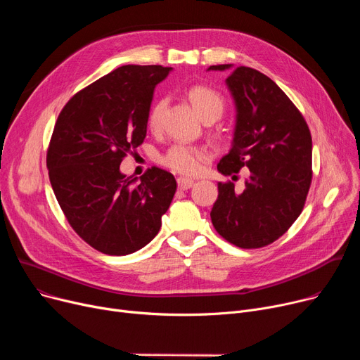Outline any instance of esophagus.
<instances>
[{
  "instance_id": "obj_1",
  "label": "esophagus",
  "mask_w": 360,
  "mask_h": 360,
  "mask_svg": "<svg viewBox=\"0 0 360 360\" xmlns=\"http://www.w3.org/2000/svg\"><path fill=\"white\" fill-rule=\"evenodd\" d=\"M178 188L182 191L185 190H190V188L194 185V181L193 179H188V178H178Z\"/></svg>"
}]
</instances>
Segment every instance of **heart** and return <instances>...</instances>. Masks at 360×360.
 Wrapping results in <instances>:
<instances>
[{
    "instance_id": "obj_1",
    "label": "heart",
    "mask_w": 360,
    "mask_h": 360,
    "mask_svg": "<svg viewBox=\"0 0 360 360\" xmlns=\"http://www.w3.org/2000/svg\"><path fill=\"white\" fill-rule=\"evenodd\" d=\"M188 99L194 106L200 118L205 121L214 122L221 117L224 110V101L220 93L207 86H194L188 90ZM166 108V99L158 101L148 113V125L150 128L158 129L162 122L163 110ZM209 156L205 148L193 147L186 144H174L170 147L165 156L162 158V163L169 169L175 170L182 175H193L200 169L201 162Z\"/></svg>"
}]
</instances>
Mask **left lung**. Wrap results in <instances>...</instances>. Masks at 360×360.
Listing matches in <instances>:
<instances>
[{
	"label": "left lung",
	"instance_id": "obj_1",
	"mask_svg": "<svg viewBox=\"0 0 360 360\" xmlns=\"http://www.w3.org/2000/svg\"><path fill=\"white\" fill-rule=\"evenodd\" d=\"M231 70L226 79L236 108L233 140L217 170L250 176L242 193L233 182L217 184L212 209L214 229L239 248H261L278 239L299 217L312 179V139L302 113L271 79L232 64L210 65L209 71Z\"/></svg>",
	"mask_w": 360,
	"mask_h": 360
}]
</instances>
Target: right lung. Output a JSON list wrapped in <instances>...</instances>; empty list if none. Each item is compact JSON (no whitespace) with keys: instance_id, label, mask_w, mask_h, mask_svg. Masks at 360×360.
Instances as JSON below:
<instances>
[{"instance_id":"right-lung-1","label":"right lung","mask_w":360,"mask_h":360,"mask_svg":"<svg viewBox=\"0 0 360 360\" xmlns=\"http://www.w3.org/2000/svg\"><path fill=\"white\" fill-rule=\"evenodd\" d=\"M162 65H122L75 93L53 127L46 166L71 228L108 255L141 250L162 226L176 191L172 174L151 167L127 176L120 165L143 144Z\"/></svg>"}]
</instances>
